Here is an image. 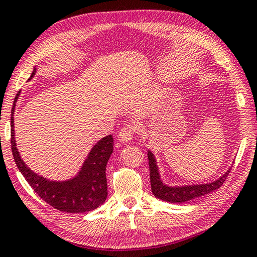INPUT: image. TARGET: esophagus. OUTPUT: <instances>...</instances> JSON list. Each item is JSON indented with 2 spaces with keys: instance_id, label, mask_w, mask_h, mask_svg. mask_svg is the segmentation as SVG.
Returning <instances> with one entry per match:
<instances>
[{
  "instance_id": "1",
  "label": "esophagus",
  "mask_w": 257,
  "mask_h": 257,
  "mask_svg": "<svg viewBox=\"0 0 257 257\" xmlns=\"http://www.w3.org/2000/svg\"><path fill=\"white\" fill-rule=\"evenodd\" d=\"M134 133H135V129H134L133 125L125 124L124 127L119 132L117 140H119V142H121V143H129V142L133 140Z\"/></svg>"
}]
</instances>
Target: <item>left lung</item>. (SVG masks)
<instances>
[{"mask_svg":"<svg viewBox=\"0 0 257 257\" xmlns=\"http://www.w3.org/2000/svg\"><path fill=\"white\" fill-rule=\"evenodd\" d=\"M148 158L150 167L151 190H152V193L156 198L168 202H185L192 200V199L195 198L202 197V195H205L207 193H210L211 191L217 190L218 187L222 186L231 170V168H229L222 176H219L217 180L208 183H202V184L168 185L162 181L157 159L151 150H148Z\"/></svg>","mask_w":257,"mask_h":257,"instance_id":"8db88e82","label":"left lung"}]
</instances>
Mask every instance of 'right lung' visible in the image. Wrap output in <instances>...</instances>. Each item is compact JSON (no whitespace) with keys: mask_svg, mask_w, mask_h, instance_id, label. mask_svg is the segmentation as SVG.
Listing matches in <instances>:
<instances>
[{"mask_svg":"<svg viewBox=\"0 0 257 257\" xmlns=\"http://www.w3.org/2000/svg\"><path fill=\"white\" fill-rule=\"evenodd\" d=\"M36 74V67L28 81ZM20 91L11 109V150L16 165L28 184L41 199L60 211L85 213L103 205L107 197L106 165L113 152V137H103L92 146L75 176L64 181H54L34 173L22 158L16 144L14 114Z\"/></svg>","mask_w":257,"mask_h":257,"instance_id":"1","label":"right lung"}]
</instances>
